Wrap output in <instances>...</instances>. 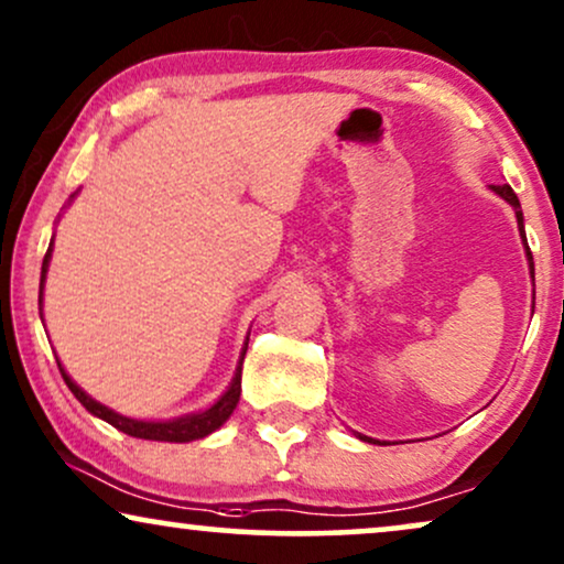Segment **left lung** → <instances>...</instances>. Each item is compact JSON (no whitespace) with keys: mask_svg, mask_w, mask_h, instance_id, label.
<instances>
[{"mask_svg":"<svg viewBox=\"0 0 564 564\" xmlns=\"http://www.w3.org/2000/svg\"><path fill=\"white\" fill-rule=\"evenodd\" d=\"M490 191L495 193V195H500L502 200H506V204H510L513 206V212H516V221H518V235H521V239H523V247H527V260H529V273H531V278H534V258H531V250H529V245H527V229H523V214H521V204H518V195L513 193V187L510 185H490ZM360 441H369V444H379L377 438H369V435H364V433H356Z\"/></svg>","mask_w":564,"mask_h":564,"instance_id":"1","label":"left lung"}]
</instances>
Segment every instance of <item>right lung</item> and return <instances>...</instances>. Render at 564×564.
Here are the masks:
<instances>
[{
    "label": "right lung",
    "mask_w": 564,
    "mask_h": 564,
    "mask_svg": "<svg viewBox=\"0 0 564 564\" xmlns=\"http://www.w3.org/2000/svg\"><path fill=\"white\" fill-rule=\"evenodd\" d=\"M74 195H77V193H74ZM74 195H72V198H74ZM72 198H69V204H72ZM51 254H54V237H51L48 252H46V258H43V268H41V296H37V304H41V319H43V286H46V273H48V265H51ZM247 340H250V337H247ZM247 340H245L242 352H239L237 371H235V377H231V384L227 387V392H224L219 400L212 404V408L198 410V412H187V415H180V417H172V420H139V417L120 415V412L105 408L102 402L93 400V397H89L85 389H82L77 381L69 377V373H66L62 360L56 358V364H58V371H62V377L66 381V387H69L72 394L82 402V408H85L87 412H93L95 417L105 420V423L118 427V431L133 435V438L167 441V444H187V441L206 438V435L219 431V427L229 420L231 412H235L237 402H239V392H242V360H245V352H247Z\"/></svg>",
    "instance_id": "obj_1"
}]
</instances>
